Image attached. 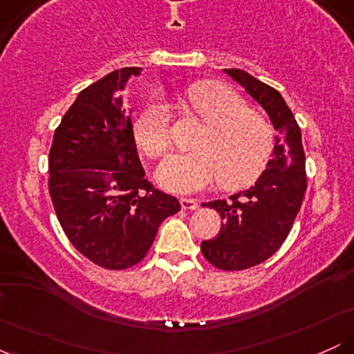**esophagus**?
Wrapping results in <instances>:
<instances>
[{
    "mask_svg": "<svg viewBox=\"0 0 354 354\" xmlns=\"http://www.w3.org/2000/svg\"><path fill=\"white\" fill-rule=\"evenodd\" d=\"M180 203H181L183 209H196L198 208V201L191 200V198H181Z\"/></svg>",
    "mask_w": 354,
    "mask_h": 354,
    "instance_id": "obj_1",
    "label": "esophagus"
}]
</instances>
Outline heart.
Masks as SVG:
<instances>
[{
    "label": "heart",
    "mask_w": 354,
    "mask_h": 354,
    "mask_svg": "<svg viewBox=\"0 0 354 354\" xmlns=\"http://www.w3.org/2000/svg\"><path fill=\"white\" fill-rule=\"evenodd\" d=\"M186 106L205 123L196 151L176 153L161 163L156 178L176 193H191L218 178L223 188H243L261 176L274 153V128L261 113L246 106L236 91L221 83L193 84L183 96ZM138 148L161 158L171 146L169 118L163 104L148 103L133 123Z\"/></svg>",
    "instance_id": "heart-1"
}]
</instances>
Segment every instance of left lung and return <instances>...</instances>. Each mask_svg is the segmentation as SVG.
<instances>
[{
  "instance_id": "1",
  "label": "left lung",
  "mask_w": 354,
  "mask_h": 354,
  "mask_svg": "<svg viewBox=\"0 0 354 354\" xmlns=\"http://www.w3.org/2000/svg\"><path fill=\"white\" fill-rule=\"evenodd\" d=\"M225 71L265 108L278 131L273 158L254 186L208 203L221 216V230L201 243V253L218 270L241 271L266 261L290 234L306 193V158L301 129L283 96L246 71Z\"/></svg>"
}]
</instances>
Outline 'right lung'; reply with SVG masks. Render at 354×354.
I'll use <instances>...</instances> for the list:
<instances>
[{
    "label": "right lung",
    "mask_w": 354,
    "mask_h": 354,
    "mask_svg": "<svg viewBox=\"0 0 354 354\" xmlns=\"http://www.w3.org/2000/svg\"><path fill=\"white\" fill-rule=\"evenodd\" d=\"M138 73L121 68L83 89L56 128L48 158V189L61 228L104 270L138 265L161 223L181 209L145 178L131 118L121 106L118 91Z\"/></svg>",
    "instance_id": "right-lung-1"
}]
</instances>
